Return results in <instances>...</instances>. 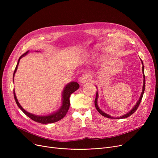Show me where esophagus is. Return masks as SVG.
<instances>
[{
  "instance_id": "obj_1",
  "label": "esophagus",
  "mask_w": 158,
  "mask_h": 158,
  "mask_svg": "<svg viewBox=\"0 0 158 158\" xmlns=\"http://www.w3.org/2000/svg\"><path fill=\"white\" fill-rule=\"evenodd\" d=\"M89 81V77L88 74H82L81 77L79 78V82L81 84H85L86 82Z\"/></svg>"
}]
</instances>
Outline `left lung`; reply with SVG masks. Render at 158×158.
<instances>
[{
	"label": "left lung",
	"mask_w": 158,
	"mask_h": 158,
	"mask_svg": "<svg viewBox=\"0 0 158 158\" xmlns=\"http://www.w3.org/2000/svg\"><path fill=\"white\" fill-rule=\"evenodd\" d=\"M142 64H143L142 60ZM143 77H144V80H143V89H142V95H141V96H140V97H139V100L138 101L137 104L135 105V106L133 107V108H132L128 113L123 115L122 117H118L117 119H118H118H119V118H120V119H121V118H127V117H130V116L132 115V114H133V113L137 110V109L138 108V107H139V104H140L141 101H142V97H143L144 92H145V74H144V67H143ZM97 98H98V93H97V92L96 97H95V107H96L97 110L98 111V113H100V114H101L102 116H104V117H105L110 118H114L113 117H111V116H110L109 114H107L104 113L102 111H101L100 109L98 108V105H97Z\"/></svg>",
	"instance_id": "left-lung-1"
}]
</instances>
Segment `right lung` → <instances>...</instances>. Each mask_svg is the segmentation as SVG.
<instances>
[{
	"instance_id": "obj_1",
	"label": "right lung",
	"mask_w": 158,
	"mask_h": 158,
	"mask_svg": "<svg viewBox=\"0 0 158 158\" xmlns=\"http://www.w3.org/2000/svg\"><path fill=\"white\" fill-rule=\"evenodd\" d=\"M27 52H28V51L23 54L20 57L19 61L17 63V64H16V66L15 68V70L14 71V75H15L16 70H17V67H18V65L19 64L20 58L24 56H26L27 54ZM13 77H14V76H13ZM79 88V85L76 82H71V83L66 85L63 90V104H62V106L60 108V110L59 111H57L56 113H54L52 114L48 115V116H41V117H40V116H36L35 114H32L31 113L27 112L26 110H24L23 109V107L19 104L17 98H16V97L15 93V90H13V94H14L15 100L16 101V104L18 105V106L20 107V109L25 114H26L28 117H29L31 119H32V120H34L36 122H38L40 123L47 124V123H50L56 122L57 121L61 120L64 117L66 113L68 112L69 109L70 107V96L72 93H73L75 91H76Z\"/></svg>"
}]
</instances>
